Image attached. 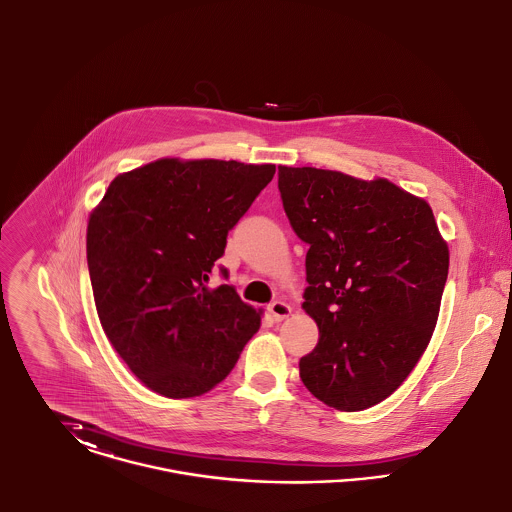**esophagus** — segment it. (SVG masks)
Instances as JSON below:
<instances>
[{"mask_svg":"<svg viewBox=\"0 0 512 512\" xmlns=\"http://www.w3.org/2000/svg\"><path fill=\"white\" fill-rule=\"evenodd\" d=\"M292 312V308L286 304V302H273L271 306H269V314L273 315V319L275 321H282V319H286L288 315Z\"/></svg>","mask_w":512,"mask_h":512,"instance_id":"obj_1","label":"esophagus"}]
</instances>
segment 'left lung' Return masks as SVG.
I'll return each mask as SVG.
<instances>
[{"label":"left lung","mask_w":512,"mask_h":512,"mask_svg":"<svg viewBox=\"0 0 512 512\" xmlns=\"http://www.w3.org/2000/svg\"><path fill=\"white\" fill-rule=\"evenodd\" d=\"M292 230L310 245L302 308L319 341L300 378L339 411H362L403 384L433 337L448 243L433 208L388 179L278 165Z\"/></svg>","instance_id":"obj_1"}]
</instances>
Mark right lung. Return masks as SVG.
I'll return each instance as SVG.
<instances>
[{
  "instance_id": "1",
  "label": "right lung",
  "mask_w": 512,
  "mask_h": 512,
  "mask_svg": "<svg viewBox=\"0 0 512 512\" xmlns=\"http://www.w3.org/2000/svg\"><path fill=\"white\" fill-rule=\"evenodd\" d=\"M275 171L273 163L161 158L117 175L91 210L87 267L99 321L152 392H210L259 331L261 310L234 286L206 282L228 232Z\"/></svg>"
}]
</instances>
